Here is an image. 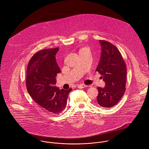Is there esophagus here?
<instances>
[{
	"label": "esophagus",
	"instance_id": "34e87169",
	"mask_svg": "<svg viewBox=\"0 0 149 149\" xmlns=\"http://www.w3.org/2000/svg\"><path fill=\"white\" fill-rule=\"evenodd\" d=\"M86 86V85H84V84H79V85H77V87L79 88H80V89H82V88H84Z\"/></svg>",
	"mask_w": 149,
	"mask_h": 149
}]
</instances>
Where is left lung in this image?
I'll return each instance as SVG.
<instances>
[{"label":"left lung","mask_w":149,"mask_h":149,"mask_svg":"<svg viewBox=\"0 0 149 149\" xmlns=\"http://www.w3.org/2000/svg\"><path fill=\"white\" fill-rule=\"evenodd\" d=\"M102 54L96 71L103 77L104 88L97 87L96 103L104 108H111L121 99L126 90L127 69L117 47L106 41L99 40Z\"/></svg>","instance_id":"obj_1"}]
</instances>
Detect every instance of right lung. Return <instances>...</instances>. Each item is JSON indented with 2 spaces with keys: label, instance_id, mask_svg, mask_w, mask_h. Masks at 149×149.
Listing matches in <instances>:
<instances>
[{
  "label": "right lung",
  "instance_id": "obj_1",
  "mask_svg": "<svg viewBox=\"0 0 149 149\" xmlns=\"http://www.w3.org/2000/svg\"><path fill=\"white\" fill-rule=\"evenodd\" d=\"M58 47L41 50L36 53L27 65L26 84L33 99L43 109L57 115L65 108L69 92L55 86L56 76L61 72L56 60Z\"/></svg>",
  "mask_w": 149,
  "mask_h": 149
}]
</instances>
